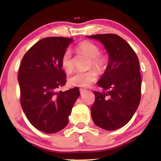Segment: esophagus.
<instances>
[{"label": "esophagus", "instance_id": "esophagus-1", "mask_svg": "<svg viewBox=\"0 0 161 161\" xmlns=\"http://www.w3.org/2000/svg\"><path fill=\"white\" fill-rule=\"evenodd\" d=\"M86 89H83V88H80V94H83L84 92H86Z\"/></svg>", "mask_w": 161, "mask_h": 161}]
</instances>
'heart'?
<instances>
[{
  "label": "heart",
  "instance_id": "heart-1",
  "mask_svg": "<svg viewBox=\"0 0 161 161\" xmlns=\"http://www.w3.org/2000/svg\"><path fill=\"white\" fill-rule=\"evenodd\" d=\"M77 50L86 54L90 58L89 67H94L99 71L103 72L106 69L107 64V58L104 54H101L100 47L97 45L89 41H83L79 43ZM61 66L65 72L71 73L74 69V60L72 52L67 49L64 52L61 58ZM97 72L94 69H91L86 72H77L69 78V84L71 86L86 87L97 80Z\"/></svg>",
  "mask_w": 161,
  "mask_h": 161
}]
</instances>
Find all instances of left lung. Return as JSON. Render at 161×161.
Listing matches in <instances>:
<instances>
[{
    "label": "left lung",
    "mask_w": 161,
    "mask_h": 161,
    "mask_svg": "<svg viewBox=\"0 0 161 161\" xmlns=\"http://www.w3.org/2000/svg\"><path fill=\"white\" fill-rule=\"evenodd\" d=\"M99 40L107 49L109 62L94 92L91 114L94 123L103 129L114 130L126 125L139 105L141 76L139 61L126 40L116 34L87 36Z\"/></svg>",
    "instance_id": "8db88e82"
}]
</instances>
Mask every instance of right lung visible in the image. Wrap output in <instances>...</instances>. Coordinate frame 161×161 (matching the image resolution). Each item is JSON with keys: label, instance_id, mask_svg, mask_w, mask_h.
Masks as SVG:
<instances>
[{"label": "right lung", "instance_id": "1", "mask_svg": "<svg viewBox=\"0 0 161 161\" xmlns=\"http://www.w3.org/2000/svg\"><path fill=\"white\" fill-rule=\"evenodd\" d=\"M72 38L49 37L29 49L18 72L20 101L27 119L37 129L54 133L63 129L76 99L77 87L59 91L66 84L61 58Z\"/></svg>", "mask_w": 161, "mask_h": 161}]
</instances>
